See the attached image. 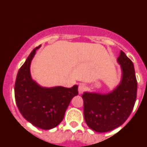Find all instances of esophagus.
I'll use <instances>...</instances> for the list:
<instances>
[{"label": "esophagus", "instance_id": "1", "mask_svg": "<svg viewBox=\"0 0 147 147\" xmlns=\"http://www.w3.org/2000/svg\"><path fill=\"white\" fill-rule=\"evenodd\" d=\"M86 89V86L84 85V84H80V85L78 86V92H79V94H82L83 92L85 91Z\"/></svg>", "mask_w": 147, "mask_h": 147}]
</instances>
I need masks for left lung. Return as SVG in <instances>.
Returning a JSON list of instances; mask_svg holds the SVG:
<instances>
[{"label": "left lung", "instance_id": "8db88e82", "mask_svg": "<svg viewBox=\"0 0 147 147\" xmlns=\"http://www.w3.org/2000/svg\"><path fill=\"white\" fill-rule=\"evenodd\" d=\"M121 67L120 84L108 94L84 92V120L89 128L97 132H106L126 121L137 98V82L132 61L123 51L117 59Z\"/></svg>", "mask_w": 147, "mask_h": 147}]
</instances>
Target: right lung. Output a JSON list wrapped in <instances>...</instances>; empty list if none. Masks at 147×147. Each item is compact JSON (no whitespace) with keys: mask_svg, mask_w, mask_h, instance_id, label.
Segmentation results:
<instances>
[{"mask_svg":"<svg viewBox=\"0 0 147 147\" xmlns=\"http://www.w3.org/2000/svg\"><path fill=\"white\" fill-rule=\"evenodd\" d=\"M35 48L19 69L15 84V97L20 113L34 126L51 129L58 126L64 118L71 100L78 94V86L44 87L32 80L30 65Z\"/></svg>","mask_w":147,"mask_h":147,"instance_id":"add662e5","label":"right lung"}]
</instances>
